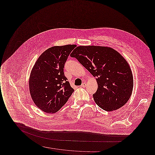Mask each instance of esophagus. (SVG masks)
<instances>
[{"mask_svg": "<svg viewBox=\"0 0 155 155\" xmlns=\"http://www.w3.org/2000/svg\"><path fill=\"white\" fill-rule=\"evenodd\" d=\"M81 87H82V88H85L86 87V84L85 83H82L81 85Z\"/></svg>", "mask_w": 155, "mask_h": 155, "instance_id": "esophagus-1", "label": "esophagus"}]
</instances>
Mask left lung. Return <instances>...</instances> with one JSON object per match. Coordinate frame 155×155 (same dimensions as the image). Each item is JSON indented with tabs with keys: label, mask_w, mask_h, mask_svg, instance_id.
<instances>
[{
	"label": "left lung",
	"mask_w": 155,
	"mask_h": 155,
	"mask_svg": "<svg viewBox=\"0 0 155 155\" xmlns=\"http://www.w3.org/2000/svg\"><path fill=\"white\" fill-rule=\"evenodd\" d=\"M70 56L96 77L98 87L93 97L99 107L111 111L128 102L133 92V73L128 62L117 51L106 46H80Z\"/></svg>",
	"instance_id": "obj_1"
}]
</instances>
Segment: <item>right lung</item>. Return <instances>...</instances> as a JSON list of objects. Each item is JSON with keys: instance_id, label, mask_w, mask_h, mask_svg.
<instances>
[{"instance_id": "1", "label": "right lung", "mask_w": 155, "mask_h": 155, "mask_svg": "<svg viewBox=\"0 0 155 155\" xmlns=\"http://www.w3.org/2000/svg\"><path fill=\"white\" fill-rule=\"evenodd\" d=\"M75 45L53 46L37 59L29 79L30 95L41 110L54 113L66 103L74 92L63 71Z\"/></svg>"}]
</instances>
